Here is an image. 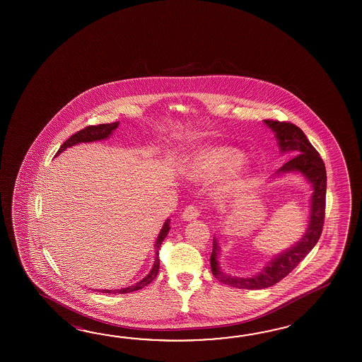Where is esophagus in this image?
Instances as JSON below:
<instances>
[{
  "instance_id": "34e87169",
  "label": "esophagus",
  "mask_w": 362,
  "mask_h": 362,
  "mask_svg": "<svg viewBox=\"0 0 362 362\" xmlns=\"http://www.w3.org/2000/svg\"><path fill=\"white\" fill-rule=\"evenodd\" d=\"M200 215V211L198 209L197 206H194V204H190V206H187V207L185 208L184 212H182V218H184V221H192V220H195L198 216Z\"/></svg>"
}]
</instances>
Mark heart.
<instances>
[{"instance_id": "heart-1", "label": "heart", "mask_w": 362, "mask_h": 362, "mask_svg": "<svg viewBox=\"0 0 362 362\" xmlns=\"http://www.w3.org/2000/svg\"><path fill=\"white\" fill-rule=\"evenodd\" d=\"M181 172L192 182H212L216 199H229L237 195L250 176V165L242 151L228 145H207L195 148L186 156Z\"/></svg>"}]
</instances>
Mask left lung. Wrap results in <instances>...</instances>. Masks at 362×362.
<instances>
[{
  "mask_svg": "<svg viewBox=\"0 0 362 362\" xmlns=\"http://www.w3.org/2000/svg\"><path fill=\"white\" fill-rule=\"evenodd\" d=\"M264 124L274 133L281 154L293 153L296 155L291 160L285 163L273 178L290 173H298L305 178L312 187L310 209L307 230L300 240L290 248H286L284 252L272 257V260L267 262V265L257 274L251 277H237L223 272L218 264V238L214 237L212 254L209 259L212 274L225 285L246 290H262L276 285L298 267V264L312 251L321 237L326 206V168L321 156L308 141L304 132L299 127L286 122L281 123L276 120H264Z\"/></svg>",
  "mask_w": 362,
  "mask_h": 362,
  "instance_id": "8db88e82",
  "label": "left lung"
}]
</instances>
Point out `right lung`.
Instances as JSON below:
<instances>
[{"mask_svg": "<svg viewBox=\"0 0 362 362\" xmlns=\"http://www.w3.org/2000/svg\"><path fill=\"white\" fill-rule=\"evenodd\" d=\"M119 124H120L119 122H116V123L100 124V125L86 127L83 131L77 132L74 136H71V137L59 147V150H58V153H57L55 156H58L61 153H63L66 148L75 146V145H78V144H88V142H95V141L110 139V137L114 134L116 128L119 127ZM170 218H167L165 223H163L162 229L159 231L158 238L155 240L154 264H153V267H151V269L148 272V274H147L146 277L142 278L137 284L128 286V287H124V288H116V290H94V291H98V293H128L141 290V288H144L145 286L151 284V282L154 281L155 277H156L158 272H159V265H160V262H159V250H160V246H162L163 240H164V238H165V237L168 235V233H170Z\"/></svg>", "mask_w": 362, "mask_h": 362, "instance_id": "right-lung-1", "label": "right lung"}]
</instances>
